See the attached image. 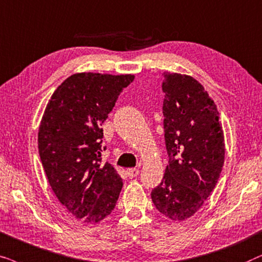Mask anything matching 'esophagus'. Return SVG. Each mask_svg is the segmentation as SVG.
I'll use <instances>...</instances> for the list:
<instances>
[{"label": "esophagus", "instance_id": "34e87169", "mask_svg": "<svg viewBox=\"0 0 262 262\" xmlns=\"http://www.w3.org/2000/svg\"><path fill=\"white\" fill-rule=\"evenodd\" d=\"M127 176L129 177V179H134L135 176H138L139 175V170L138 169H135V167H130V169H127Z\"/></svg>", "mask_w": 262, "mask_h": 262}]
</instances>
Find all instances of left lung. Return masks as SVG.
Listing matches in <instances>:
<instances>
[{"label":"left lung","mask_w":262,"mask_h":262,"mask_svg":"<svg viewBox=\"0 0 262 262\" xmlns=\"http://www.w3.org/2000/svg\"><path fill=\"white\" fill-rule=\"evenodd\" d=\"M162 89L169 164L151 198L163 215L183 222L196 213L218 182L224 133L213 99L193 76L166 72Z\"/></svg>","instance_id":"obj_1"}]
</instances>
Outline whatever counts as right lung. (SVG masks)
Segmentation results:
<instances>
[{"instance_id": "right-lung-1", "label": "right lung", "mask_w": 262, "mask_h": 262, "mask_svg": "<svg viewBox=\"0 0 262 262\" xmlns=\"http://www.w3.org/2000/svg\"><path fill=\"white\" fill-rule=\"evenodd\" d=\"M132 74L76 73L52 93L38 130V149L52 191L80 221L99 223L116 205L123 186L109 163L102 164L104 121Z\"/></svg>"}]
</instances>
